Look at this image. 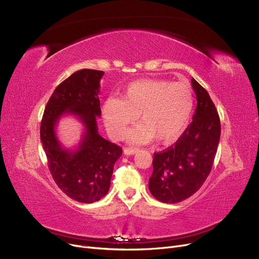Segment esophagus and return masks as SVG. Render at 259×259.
<instances>
[{"instance_id": "34e87169", "label": "esophagus", "mask_w": 259, "mask_h": 259, "mask_svg": "<svg viewBox=\"0 0 259 259\" xmlns=\"http://www.w3.org/2000/svg\"><path fill=\"white\" fill-rule=\"evenodd\" d=\"M138 151H139L138 148H125V149H123V153L127 154V155L134 154V153H137Z\"/></svg>"}]
</instances>
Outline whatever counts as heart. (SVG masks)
Returning <instances> with one entry per match:
<instances>
[{
  "label": "heart",
  "instance_id": "obj_1",
  "mask_svg": "<svg viewBox=\"0 0 259 259\" xmlns=\"http://www.w3.org/2000/svg\"><path fill=\"white\" fill-rule=\"evenodd\" d=\"M194 108V93L184 80L141 79L129 83L121 99L109 97L103 107L110 136L121 139L139 116V127L129 133L132 143L162 144L178 140L186 129Z\"/></svg>",
  "mask_w": 259,
  "mask_h": 259
}]
</instances>
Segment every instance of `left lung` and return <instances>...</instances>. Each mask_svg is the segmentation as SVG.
Listing matches in <instances>:
<instances>
[{
    "instance_id": "1",
    "label": "left lung",
    "mask_w": 259,
    "mask_h": 259,
    "mask_svg": "<svg viewBox=\"0 0 259 259\" xmlns=\"http://www.w3.org/2000/svg\"><path fill=\"white\" fill-rule=\"evenodd\" d=\"M192 85L197 96L193 121L172 146L153 154L149 190L164 203L181 202L203 185L218 148L221 126L217 109L194 78Z\"/></svg>"
}]
</instances>
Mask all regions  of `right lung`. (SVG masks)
Returning <instances> with one entry per match:
<instances>
[{"instance_id": "add662e5", "label": "right lung", "mask_w": 259, "mask_h": 259, "mask_svg": "<svg viewBox=\"0 0 259 259\" xmlns=\"http://www.w3.org/2000/svg\"><path fill=\"white\" fill-rule=\"evenodd\" d=\"M103 71L83 69L66 78L49 99L40 126V139L51 175L67 196L81 203H93L109 192L119 146L99 136L96 117L102 115L99 81ZM64 114L76 115L86 131L77 151L62 148L54 132Z\"/></svg>"}]
</instances>
